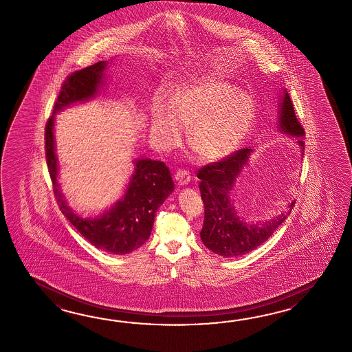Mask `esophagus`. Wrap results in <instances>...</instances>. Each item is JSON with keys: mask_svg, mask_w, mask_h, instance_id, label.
<instances>
[{"mask_svg": "<svg viewBox=\"0 0 352 352\" xmlns=\"http://www.w3.org/2000/svg\"><path fill=\"white\" fill-rule=\"evenodd\" d=\"M175 179L177 181V184H179V186H185L187 185L188 182H190V179H191V176H190V173L186 170H179L176 175H175Z\"/></svg>", "mask_w": 352, "mask_h": 352, "instance_id": "esophagus-1", "label": "esophagus"}]
</instances>
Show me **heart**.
Here are the masks:
<instances>
[{"mask_svg":"<svg viewBox=\"0 0 352 352\" xmlns=\"http://www.w3.org/2000/svg\"><path fill=\"white\" fill-rule=\"evenodd\" d=\"M255 118L252 98L224 82L204 80L179 88L173 98L158 97L152 128L164 148L177 147L188 129V144L199 157L220 161L239 148Z\"/></svg>","mask_w":352,"mask_h":352,"instance_id":"b5f03b06","label":"heart"}]
</instances>
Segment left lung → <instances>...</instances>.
Segmentation results:
<instances>
[{
	"label": "left lung",
	"instance_id": "left-lung-1",
	"mask_svg": "<svg viewBox=\"0 0 352 352\" xmlns=\"http://www.w3.org/2000/svg\"><path fill=\"white\" fill-rule=\"evenodd\" d=\"M277 113L278 131L297 138L296 144L299 147L300 157H303L305 142L302 138L305 137V129L297 120L287 90L283 89L280 96ZM253 152L252 148L238 151L220 162L202 167L197 173V177L201 179L199 187L205 205L200 236L205 247L224 258H236L262 245L282 225L294 206V201L288 202L287 211L264 221L248 223L240 217L235 209L232 194Z\"/></svg>",
	"mask_w": 352,
	"mask_h": 352
}]
</instances>
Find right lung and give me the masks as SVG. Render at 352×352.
Masks as SVG:
<instances>
[{
	"mask_svg": "<svg viewBox=\"0 0 352 352\" xmlns=\"http://www.w3.org/2000/svg\"><path fill=\"white\" fill-rule=\"evenodd\" d=\"M107 65L108 61L96 63L67 76L63 84L53 116L46 123V162L60 210L67 220L91 245L109 254L123 255L138 249L150 238L158 208L175 188L168 167L161 161L135 158V170L120 200L99 217H84L69 206L60 190L59 165L55 152V114L70 105L97 98L104 88Z\"/></svg>",
	"mask_w": 352,
	"mask_h": 352,
	"instance_id": "right-lung-1",
	"label": "right lung"
}]
</instances>
